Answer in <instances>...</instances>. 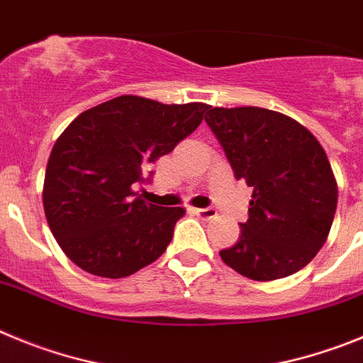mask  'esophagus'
<instances>
[{"mask_svg":"<svg viewBox=\"0 0 363 363\" xmlns=\"http://www.w3.org/2000/svg\"><path fill=\"white\" fill-rule=\"evenodd\" d=\"M195 215H199V217H202L204 220H211V218L217 217V211L213 210V208H194Z\"/></svg>","mask_w":363,"mask_h":363,"instance_id":"obj_1","label":"esophagus"}]
</instances>
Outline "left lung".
Instances as JSON below:
<instances>
[{
    "instance_id": "1",
    "label": "left lung",
    "mask_w": 363,
    "mask_h": 363,
    "mask_svg": "<svg viewBox=\"0 0 363 363\" xmlns=\"http://www.w3.org/2000/svg\"><path fill=\"white\" fill-rule=\"evenodd\" d=\"M204 121L235 179L253 188L250 218L220 259L262 282L308 266L328 240L338 202L324 148L295 119L259 106H208Z\"/></svg>"
}]
</instances>
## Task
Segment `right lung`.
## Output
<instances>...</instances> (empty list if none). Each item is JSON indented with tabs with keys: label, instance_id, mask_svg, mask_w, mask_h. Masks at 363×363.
<instances>
[{
	"label": "right lung",
	"instance_id": "1",
	"mask_svg": "<svg viewBox=\"0 0 363 363\" xmlns=\"http://www.w3.org/2000/svg\"><path fill=\"white\" fill-rule=\"evenodd\" d=\"M204 103L121 96L72 121L52 148L43 186L48 226L68 259L104 279L157 260L184 215L136 197L146 166L197 130Z\"/></svg>",
	"mask_w": 363,
	"mask_h": 363
}]
</instances>
